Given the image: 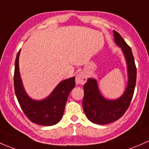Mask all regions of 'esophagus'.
Masks as SVG:
<instances>
[{"instance_id": "1", "label": "esophagus", "mask_w": 149, "mask_h": 149, "mask_svg": "<svg viewBox=\"0 0 149 149\" xmlns=\"http://www.w3.org/2000/svg\"><path fill=\"white\" fill-rule=\"evenodd\" d=\"M87 76L83 72H80L76 75V84L77 85H84L87 82Z\"/></svg>"}]
</instances>
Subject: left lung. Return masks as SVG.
Here are the masks:
<instances>
[{
	"instance_id": "8db88e82",
	"label": "left lung",
	"mask_w": 149,
	"mask_h": 149,
	"mask_svg": "<svg viewBox=\"0 0 149 149\" xmlns=\"http://www.w3.org/2000/svg\"><path fill=\"white\" fill-rule=\"evenodd\" d=\"M116 44L120 47L127 63L128 81L125 93L117 100L105 99L100 93L97 81L89 78L84 85L82 107L89 120L99 125L113 123L120 118L129 107L136 82V67L131 47L122 36L113 31Z\"/></svg>"
}]
</instances>
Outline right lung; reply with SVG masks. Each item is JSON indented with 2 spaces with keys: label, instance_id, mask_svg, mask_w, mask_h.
Here are the masks:
<instances>
[{
  "label": "right lung",
  "instance_id": "right-lung-1",
  "mask_svg": "<svg viewBox=\"0 0 149 149\" xmlns=\"http://www.w3.org/2000/svg\"><path fill=\"white\" fill-rule=\"evenodd\" d=\"M19 50L15 61L14 90L16 97L24 114L31 122L49 126L60 121L70 93L75 86L74 77L59 82L49 97L42 100L29 97L23 86L18 67Z\"/></svg>",
  "mask_w": 149,
  "mask_h": 149
}]
</instances>
